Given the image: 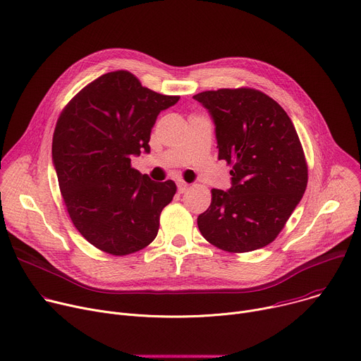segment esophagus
Here are the masks:
<instances>
[{"label": "esophagus", "mask_w": 361, "mask_h": 361, "mask_svg": "<svg viewBox=\"0 0 361 361\" xmlns=\"http://www.w3.org/2000/svg\"><path fill=\"white\" fill-rule=\"evenodd\" d=\"M177 188H178V192H180V194H183V192L188 188V183H185V181L180 180V181H177Z\"/></svg>", "instance_id": "esophagus-1"}]
</instances>
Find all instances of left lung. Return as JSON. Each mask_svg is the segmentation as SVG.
<instances>
[{"instance_id":"1","label":"left lung","mask_w":361,"mask_h":361,"mask_svg":"<svg viewBox=\"0 0 361 361\" xmlns=\"http://www.w3.org/2000/svg\"><path fill=\"white\" fill-rule=\"evenodd\" d=\"M192 97L214 121L219 159L233 167L231 190H212V204L197 219L200 233L231 253L265 247L307 188L308 166L297 130L278 102L252 87Z\"/></svg>"}]
</instances>
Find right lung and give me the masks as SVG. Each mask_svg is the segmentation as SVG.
Returning <instances> with one entry per match:
<instances>
[{
    "mask_svg": "<svg viewBox=\"0 0 361 361\" xmlns=\"http://www.w3.org/2000/svg\"><path fill=\"white\" fill-rule=\"evenodd\" d=\"M178 99L115 71L86 85L63 108L51 145L59 188L75 227L99 250L125 256L155 239L177 185L141 176L130 157L149 152L158 114Z\"/></svg>",
    "mask_w": 361,
    "mask_h": 361,
    "instance_id": "1",
    "label": "right lung"
}]
</instances>
